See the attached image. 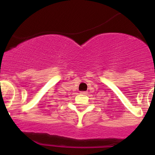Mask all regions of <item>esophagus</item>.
<instances>
[{
	"mask_svg": "<svg viewBox=\"0 0 155 155\" xmlns=\"http://www.w3.org/2000/svg\"><path fill=\"white\" fill-rule=\"evenodd\" d=\"M81 93H83V94H85V93H86V92H81Z\"/></svg>",
	"mask_w": 155,
	"mask_h": 155,
	"instance_id": "34e87169",
	"label": "esophagus"
}]
</instances>
